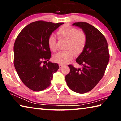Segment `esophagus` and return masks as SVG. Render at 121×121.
Segmentation results:
<instances>
[{"label": "esophagus", "instance_id": "esophagus-1", "mask_svg": "<svg viewBox=\"0 0 121 121\" xmlns=\"http://www.w3.org/2000/svg\"><path fill=\"white\" fill-rule=\"evenodd\" d=\"M59 68H62V67H63V66H64V65H61V64H59Z\"/></svg>", "mask_w": 121, "mask_h": 121}]
</instances>
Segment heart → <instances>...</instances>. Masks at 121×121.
<instances>
[{"instance_id": "obj_1", "label": "heart", "mask_w": 121, "mask_h": 121, "mask_svg": "<svg viewBox=\"0 0 121 121\" xmlns=\"http://www.w3.org/2000/svg\"><path fill=\"white\" fill-rule=\"evenodd\" d=\"M56 34L59 38L67 39L65 51L60 52L53 57L54 61L61 65L66 64L75 56V53L80 54L85 48L87 43V36L83 31H78L77 28L65 24L59 29ZM48 46L52 52L57 50L56 39L52 34L48 38Z\"/></svg>"}]
</instances>
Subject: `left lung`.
<instances>
[{"instance_id":"left-lung-1","label":"left lung","mask_w":121,"mask_h":121,"mask_svg":"<svg viewBox=\"0 0 121 121\" xmlns=\"http://www.w3.org/2000/svg\"><path fill=\"white\" fill-rule=\"evenodd\" d=\"M73 26L83 30L87 36V43L76 60L82 67L68 65L70 72L65 79L72 91L85 93L93 89L103 77L109 62V50L105 36L95 26L84 22H76Z\"/></svg>"}]
</instances>
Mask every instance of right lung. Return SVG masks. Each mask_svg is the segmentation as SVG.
Returning <instances> with one entry per match:
<instances>
[{"label": "right lung", "mask_w": 121, "mask_h": 121, "mask_svg": "<svg viewBox=\"0 0 121 121\" xmlns=\"http://www.w3.org/2000/svg\"><path fill=\"white\" fill-rule=\"evenodd\" d=\"M63 23L37 21L26 26L14 45V63L18 75L29 89L40 91L51 84L58 63H43L50 60L51 51L48 38Z\"/></svg>", "instance_id": "right-lung-1"}]
</instances>
